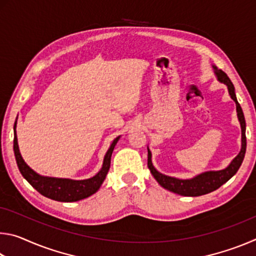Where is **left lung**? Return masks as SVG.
<instances>
[{"mask_svg": "<svg viewBox=\"0 0 256 256\" xmlns=\"http://www.w3.org/2000/svg\"><path fill=\"white\" fill-rule=\"evenodd\" d=\"M214 70H216V76H218V80L220 82H224V84H227L229 94H230V97L234 99V102H236L237 116L242 126V149H240V152L237 154V157L232 160L226 170H218V172H203V174L194 177L192 180H178V178H174V177H170V176L160 174V172L156 170L154 167L152 166V162H151V152L148 149V167L151 172V174L154 175L156 180H157L164 188L170 190V192H174L176 194H180V196H203V194H208L212 192V190H216V188H219L220 186L224 185L226 182H228L234 175L236 174L237 170H240V164L245 157L246 124H245V118H244V114H242V107L240 105V102H237V98L235 94V88H234L232 82L230 81V79H229L226 73H224L222 70H218L216 68H214Z\"/></svg>", "mask_w": 256, "mask_h": 256, "instance_id": "left-lung-1", "label": "left lung"}]
</instances>
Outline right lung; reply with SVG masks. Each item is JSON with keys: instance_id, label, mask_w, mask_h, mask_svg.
<instances>
[{"instance_id": "right-lung-1", "label": "right lung", "mask_w": 256, "mask_h": 256, "mask_svg": "<svg viewBox=\"0 0 256 256\" xmlns=\"http://www.w3.org/2000/svg\"><path fill=\"white\" fill-rule=\"evenodd\" d=\"M16 130V124H14ZM120 136H118L112 141L110 149H108L107 154L104 159V164L100 172L97 175L89 180H66V178H52V177H44L34 172L32 168H30L27 164L24 162L22 157H21L19 146H18V140H16V133L14 131V156L16 160V164H18L19 170L28 183L32 186V188L40 192L42 196H44L52 200L60 201V202H74L82 200L94 193H96L98 188H100L104 180L106 178V175L110 167V157L112 152L114 150L115 144H118Z\"/></svg>"}]
</instances>
